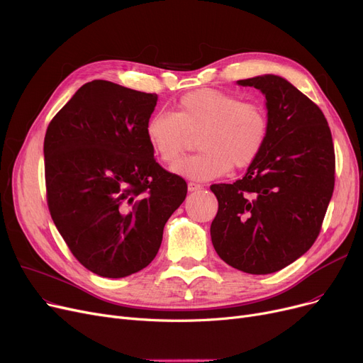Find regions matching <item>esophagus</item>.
I'll return each mask as SVG.
<instances>
[{"label": "esophagus", "mask_w": 363, "mask_h": 363, "mask_svg": "<svg viewBox=\"0 0 363 363\" xmlns=\"http://www.w3.org/2000/svg\"><path fill=\"white\" fill-rule=\"evenodd\" d=\"M201 189H202V186L198 184V183H191V182H190V183L187 184V190H189V191H198V190H201Z\"/></svg>", "instance_id": "esophagus-1"}]
</instances>
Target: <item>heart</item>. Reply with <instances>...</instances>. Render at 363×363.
I'll use <instances>...</instances> for the list:
<instances>
[{
    "label": "heart",
    "mask_w": 363,
    "mask_h": 363,
    "mask_svg": "<svg viewBox=\"0 0 363 363\" xmlns=\"http://www.w3.org/2000/svg\"><path fill=\"white\" fill-rule=\"evenodd\" d=\"M269 117L257 101L218 89L202 88L184 94L174 114L157 113L146 121L145 135L152 152L165 164L174 162L186 149L187 136H198L199 154L172 167L177 176L208 182L255 162L267 143Z\"/></svg>",
    "instance_id": "b5f03b06"
}]
</instances>
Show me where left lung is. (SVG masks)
<instances>
[{
  "instance_id": "8db88e82",
  "label": "left lung",
  "mask_w": 363,
  "mask_h": 363,
  "mask_svg": "<svg viewBox=\"0 0 363 363\" xmlns=\"http://www.w3.org/2000/svg\"><path fill=\"white\" fill-rule=\"evenodd\" d=\"M265 96L269 133L243 179L212 184L218 212L211 240L218 257L247 274L290 265L316 240L334 190L335 157L328 123L281 76L238 80Z\"/></svg>"
}]
</instances>
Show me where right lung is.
<instances>
[{"instance_id":"right-lung-1","label":"right lung","mask_w":363,"mask_h":363,"mask_svg":"<svg viewBox=\"0 0 363 363\" xmlns=\"http://www.w3.org/2000/svg\"><path fill=\"white\" fill-rule=\"evenodd\" d=\"M158 101L92 80L50 123L45 182L52 221L89 271L121 279L154 261L186 182L155 161L145 135Z\"/></svg>"}]
</instances>
